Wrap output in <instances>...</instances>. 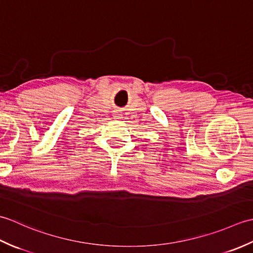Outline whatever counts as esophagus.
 I'll list each match as a JSON object with an SVG mask.
<instances>
[{"label":"esophagus","instance_id":"34e87169","mask_svg":"<svg viewBox=\"0 0 253 253\" xmlns=\"http://www.w3.org/2000/svg\"><path fill=\"white\" fill-rule=\"evenodd\" d=\"M114 118H116V120H120V118H122V114H120V113H115Z\"/></svg>","mask_w":253,"mask_h":253}]
</instances>
